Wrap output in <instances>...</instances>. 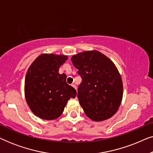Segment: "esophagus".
Instances as JSON below:
<instances>
[{
	"label": "esophagus",
	"instance_id": "esophagus-1",
	"mask_svg": "<svg viewBox=\"0 0 153 153\" xmlns=\"http://www.w3.org/2000/svg\"><path fill=\"white\" fill-rule=\"evenodd\" d=\"M72 86L73 88H74L76 90V85H75V84H72Z\"/></svg>",
	"mask_w": 153,
	"mask_h": 153
}]
</instances>
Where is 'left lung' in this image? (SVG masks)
I'll return each mask as SVG.
<instances>
[{"mask_svg":"<svg viewBox=\"0 0 153 153\" xmlns=\"http://www.w3.org/2000/svg\"><path fill=\"white\" fill-rule=\"evenodd\" d=\"M71 60L82 78L78 99L85 115L97 122L111 118L123 95L122 78L114 62L97 50L80 52Z\"/></svg>","mask_w":153,"mask_h":153,"instance_id":"1","label":"left lung"}]
</instances>
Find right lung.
I'll return each mask as SVG.
<instances>
[{
    "instance_id": "1",
    "label": "right lung",
    "mask_w": 153,
    "mask_h": 153,
    "mask_svg": "<svg viewBox=\"0 0 153 153\" xmlns=\"http://www.w3.org/2000/svg\"><path fill=\"white\" fill-rule=\"evenodd\" d=\"M68 58L65 55L42 53L28 69L25 78V97L31 111L39 118H58L68 100L76 97V90L66 82V74L58 72Z\"/></svg>"
}]
</instances>
